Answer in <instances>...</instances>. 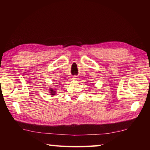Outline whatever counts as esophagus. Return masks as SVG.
<instances>
[{
	"label": "esophagus",
	"instance_id": "1",
	"mask_svg": "<svg viewBox=\"0 0 150 150\" xmlns=\"http://www.w3.org/2000/svg\"><path fill=\"white\" fill-rule=\"evenodd\" d=\"M77 79H78V77H77V76H73V80L77 81Z\"/></svg>",
	"mask_w": 150,
	"mask_h": 150
}]
</instances>
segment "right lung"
<instances>
[{"label":"right lung","mask_w":150,"mask_h":150,"mask_svg":"<svg viewBox=\"0 0 150 150\" xmlns=\"http://www.w3.org/2000/svg\"><path fill=\"white\" fill-rule=\"evenodd\" d=\"M50 94L52 95H55L56 94V91H55V89H52V88H50Z\"/></svg>","instance_id":"right-lung-1"}]
</instances>
